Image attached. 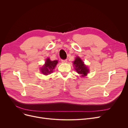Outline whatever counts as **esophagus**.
<instances>
[{
  "mask_svg": "<svg viewBox=\"0 0 128 128\" xmlns=\"http://www.w3.org/2000/svg\"><path fill=\"white\" fill-rule=\"evenodd\" d=\"M62 62L63 63H67V60H62Z\"/></svg>",
  "mask_w": 128,
  "mask_h": 128,
  "instance_id": "1",
  "label": "esophagus"
}]
</instances>
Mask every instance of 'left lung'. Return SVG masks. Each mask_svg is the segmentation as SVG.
I'll return each instance as SVG.
<instances>
[{"mask_svg":"<svg viewBox=\"0 0 128 128\" xmlns=\"http://www.w3.org/2000/svg\"><path fill=\"white\" fill-rule=\"evenodd\" d=\"M73 65L75 69L79 74L81 75V76L84 77L87 75L89 72V69L88 68L82 61V60L79 56H77L73 62Z\"/></svg>","mask_w":128,"mask_h":128,"instance_id":"8db88e82","label":"left lung"}]
</instances>
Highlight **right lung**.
Listing matches in <instances>:
<instances>
[{
  "label": "right lung",
  "mask_w": 128,
  "mask_h": 128,
  "mask_svg": "<svg viewBox=\"0 0 128 128\" xmlns=\"http://www.w3.org/2000/svg\"><path fill=\"white\" fill-rule=\"evenodd\" d=\"M58 63V60H51L49 58H47L46 60L44 65L40 68V70L44 75H48L53 72V70L54 69L56 64Z\"/></svg>",
  "instance_id": "1"
}]
</instances>
